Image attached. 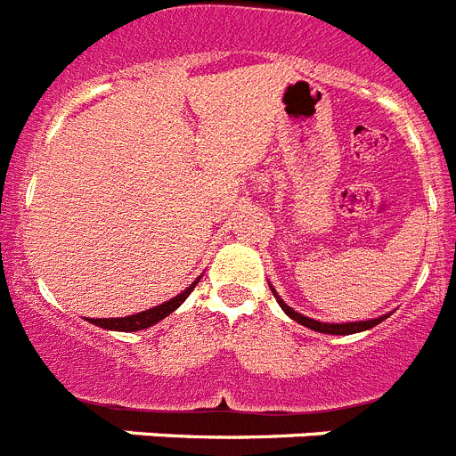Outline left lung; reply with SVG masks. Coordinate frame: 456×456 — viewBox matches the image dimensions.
<instances>
[{
    "label": "left lung",
    "instance_id": "8db88e82",
    "mask_svg": "<svg viewBox=\"0 0 456 456\" xmlns=\"http://www.w3.org/2000/svg\"><path fill=\"white\" fill-rule=\"evenodd\" d=\"M273 292V297H276L278 305L283 308L285 315L289 317V320L299 322L301 326H308V329H313V331L317 333H329V336H352V333H361V331H368V329H372V326H377L379 322H384L388 315H381V317H374V320H365V322H336V324H331V322H317L313 320V317H305L301 315V313H297L294 308H289L288 304H285L281 297H278V292L273 289V285H269Z\"/></svg>",
    "mask_w": 456,
    "mask_h": 456
}]
</instances>
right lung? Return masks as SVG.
<instances>
[{
	"instance_id": "add662e5",
	"label": "right lung",
	"mask_w": 456,
	"mask_h": 456,
	"mask_svg": "<svg viewBox=\"0 0 456 456\" xmlns=\"http://www.w3.org/2000/svg\"><path fill=\"white\" fill-rule=\"evenodd\" d=\"M200 278H196L191 285H189L187 289H183V292L178 294V297H173V299L164 301V304L155 305V308H148V310H141V313H136V315H127V317H104V320H88L91 324L100 326V329H109V331H143V329H148V326L157 324V322H162L164 317H168L173 313V310H178L180 305H183V301L187 299L189 294H191V289L196 288V283H199Z\"/></svg>"
}]
</instances>
